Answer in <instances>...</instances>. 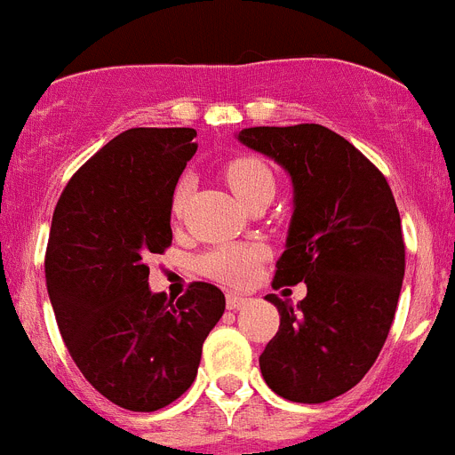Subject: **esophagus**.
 <instances>
[{"mask_svg": "<svg viewBox=\"0 0 455 455\" xmlns=\"http://www.w3.org/2000/svg\"><path fill=\"white\" fill-rule=\"evenodd\" d=\"M248 300H251V299L241 296V293H228V300H225V305H228V309H235V312H236V309L246 307Z\"/></svg>", "mask_w": 455, "mask_h": 455, "instance_id": "obj_1", "label": "esophagus"}]
</instances>
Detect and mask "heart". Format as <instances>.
<instances>
[{
	"label": "heart",
	"mask_w": 455,
	"mask_h": 455,
	"mask_svg": "<svg viewBox=\"0 0 455 455\" xmlns=\"http://www.w3.org/2000/svg\"><path fill=\"white\" fill-rule=\"evenodd\" d=\"M225 182L232 188L241 204L251 203L255 196L264 191H275V180L268 171L267 164L252 156H239L225 166ZM188 196V184L180 182L171 200V214L180 219L184 212ZM259 248L248 243H225V246L212 248L198 259V268L203 275L212 277L216 283L243 284L248 283L259 264Z\"/></svg>",
	"instance_id": "heart-1"
}]
</instances>
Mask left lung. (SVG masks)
<instances>
[{"instance_id":"obj_1","label":"left lung","mask_w":455,"mask_h":455,"mask_svg":"<svg viewBox=\"0 0 455 455\" xmlns=\"http://www.w3.org/2000/svg\"><path fill=\"white\" fill-rule=\"evenodd\" d=\"M236 139L291 178L273 287L307 284L299 305L267 296L280 328L259 369L283 399L323 403L360 383L387 339L405 273L399 209L383 172L323 124L248 127Z\"/></svg>"}]
</instances>
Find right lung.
Segmentation results:
<instances>
[{
  "label": "right lung",
  "mask_w": 455,
  "mask_h": 455,
  "mask_svg": "<svg viewBox=\"0 0 455 455\" xmlns=\"http://www.w3.org/2000/svg\"><path fill=\"white\" fill-rule=\"evenodd\" d=\"M191 127H134L79 168L52 216L45 280L79 371L111 403L155 412L198 373L225 296L193 283L175 303L150 291L146 259L172 241L171 200L196 155Z\"/></svg>",
  "instance_id": "add662e5"
}]
</instances>
